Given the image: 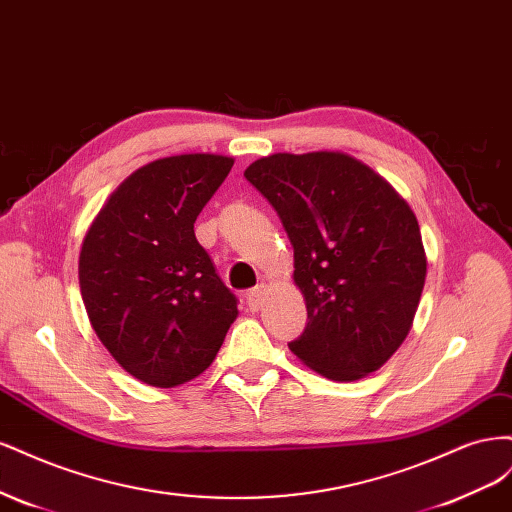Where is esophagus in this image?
Masks as SVG:
<instances>
[{
  "instance_id": "obj_1",
  "label": "esophagus",
  "mask_w": 512,
  "mask_h": 512,
  "mask_svg": "<svg viewBox=\"0 0 512 512\" xmlns=\"http://www.w3.org/2000/svg\"><path fill=\"white\" fill-rule=\"evenodd\" d=\"M265 288L267 284H258L256 288L247 292V305H250L252 312H256V309L262 305V294H265Z\"/></svg>"
}]
</instances>
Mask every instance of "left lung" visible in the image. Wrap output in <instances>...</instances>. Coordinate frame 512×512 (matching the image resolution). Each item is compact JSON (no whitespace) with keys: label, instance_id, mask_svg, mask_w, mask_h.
Segmentation results:
<instances>
[{"label":"left lung","instance_id":"8db88e82","mask_svg":"<svg viewBox=\"0 0 512 512\" xmlns=\"http://www.w3.org/2000/svg\"><path fill=\"white\" fill-rule=\"evenodd\" d=\"M245 179L280 215L294 250L309 322L292 354L335 382L380 369L406 342L427 277L406 198L344 151L271 153Z\"/></svg>","mask_w":512,"mask_h":512}]
</instances>
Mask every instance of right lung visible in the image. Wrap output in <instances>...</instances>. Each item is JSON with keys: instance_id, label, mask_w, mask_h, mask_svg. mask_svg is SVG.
I'll return each instance as SVG.
<instances>
[{"instance_id": "add662e5", "label": "right lung", "mask_w": 512, "mask_h": 512, "mask_svg": "<svg viewBox=\"0 0 512 512\" xmlns=\"http://www.w3.org/2000/svg\"><path fill=\"white\" fill-rule=\"evenodd\" d=\"M232 164L218 153L153 160L119 183L85 232L79 286L91 329L149 386L173 389L203 374L239 316L194 235Z\"/></svg>"}]
</instances>
